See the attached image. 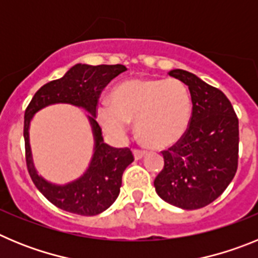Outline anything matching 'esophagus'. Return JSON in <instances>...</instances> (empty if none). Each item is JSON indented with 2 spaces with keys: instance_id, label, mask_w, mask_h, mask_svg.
I'll list each match as a JSON object with an SVG mask.
<instances>
[{
  "instance_id": "34e87169",
  "label": "esophagus",
  "mask_w": 258,
  "mask_h": 258,
  "mask_svg": "<svg viewBox=\"0 0 258 258\" xmlns=\"http://www.w3.org/2000/svg\"><path fill=\"white\" fill-rule=\"evenodd\" d=\"M133 154H134V157H136V160H140V159H142V157L145 156L146 151H145V150L134 149V150H133Z\"/></svg>"
}]
</instances>
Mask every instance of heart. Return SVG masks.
Returning a JSON list of instances; mask_svg holds the SVG:
<instances>
[{
	"mask_svg": "<svg viewBox=\"0 0 258 258\" xmlns=\"http://www.w3.org/2000/svg\"><path fill=\"white\" fill-rule=\"evenodd\" d=\"M191 117L187 89L175 79H132L111 92V103L97 107V120L107 133L121 138L137 121L143 143L155 149L174 145Z\"/></svg>",
	"mask_w": 258,
	"mask_h": 258,
	"instance_id": "obj_1",
	"label": "heart"
}]
</instances>
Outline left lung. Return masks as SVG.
I'll list each match as a JSON object with an SVG mask.
<instances>
[{"label": "left lung", "mask_w": 258, "mask_h": 258, "mask_svg": "<svg viewBox=\"0 0 258 258\" xmlns=\"http://www.w3.org/2000/svg\"><path fill=\"white\" fill-rule=\"evenodd\" d=\"M169 76L188 86L192 112L183 137L161 151L164 166L154 186L166 203L192 211L214 202L234 178L239 120L220 89L187 71L173 70Z\"/></svg>", "instance_id": "left-lung-1"}]
</instances>
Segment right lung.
I'll return each mask as SVG.
<instances>
[{
  "instance_id": "add662e5",
  "label": "right lung",
  "mask_w": 258,
  "mask_h": 258,
  "mask_svg": "<svg viewBox=\"0 0 258 258\" xmlns=\"http://www.w3.org/2000/svg\"><path fill=\"white\" fill-rule=\"evenodd\" d=\"M126 71L122 64H76L58 80H52L38 89L24 113V142L27 169L40 192L58 208L80 216H97L116 200L121 187L122 173L134 160L131 149H115L103 142L102 127L95 120L98 99L112 79ZM52 103H71L84 106L89 116L96 140L93 160L86 174L64 186L51 185L35 173L31 163L28 129L38 109Z\"/></svg>"
}]
</instances>
